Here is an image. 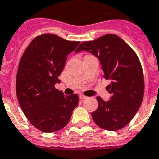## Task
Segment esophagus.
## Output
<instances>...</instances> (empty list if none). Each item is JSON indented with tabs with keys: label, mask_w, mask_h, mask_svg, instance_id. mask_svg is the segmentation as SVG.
<instances>
[{
	"label": "esophagus",
	"mask_w": 159,
	"mask_h": 159,
	"mask_svg": "<svg viewBox=\"0 0 159 159\" xmlns=\"http://www.w3.org/2000/svg\"><path fill=\"white\" fill-rule=\"evenodd\" d=\"M79 98L81 99V100H84V99H86V98H88V97H86V96H84V95L81 94L79 95Z\"/></svg>",
	"instance_id": "34e87169"
}]
</instances>
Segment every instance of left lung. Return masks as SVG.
I'll return each instance as SVG.
<instances>
[{
    "mask_svg": "<svg viewBox=\"0 0 159 159\" xmlns=\"http://www.w3.org/2000/svg\"><path fill=\"white\" fill-rule=\"evenodd\" d=\"M86 50L100 61L103 77L111 80L106 89L110 100L97 97L98 107L92 113L93 121L104 130L125 127L139 109L144 95V76L136 54L122 39L105 34L80 44L76 53Z\"/></svg>",
    "mask_w": 159,
    "mask_h": 159,
    "instance_id": "1",
    "label": "left lung"
}]
</instances>
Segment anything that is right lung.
<instances>
[{
    "label": "right lung",
    "mask_w": 159,
    "mask_h": 159,
    "mask_svg": "<svg viewBox=\"0 0 159 159\" xmlns=\"http://www.w3.org/2000/svg\"><path fill=\"white\" fill-rule=\"evenodd\" d=\"M79 43L52 34L39 35L20 60L16 79L17 99L29 122L43 132L65 127L78 105V95L66 96L55 85L60 83L58 76L67 56Z\"/></svg>",
    "instance_id": "add662e5"
}]
</instances>
